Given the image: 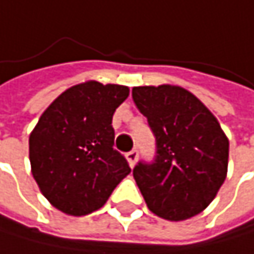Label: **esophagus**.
<instances>
[{"instance_id": "1", "label": "esophagus", "mask_w": 254, "mask_h": 254, "mask_svg": "<svg viewBox=\"0 0 254 254\" xmlns=\"http://www.w3.org/2000/svg\"><path fill=\"white\" fill-rule=\"evenodd\" d=\"M137 158H138V152H137V149H132V151H129L128 154H126V160H128V163H129L131 168H134V166H135Z\"/></svg>"}]
</instances>
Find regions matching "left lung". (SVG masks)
I'll return each mask as SVG.
<instances>
[{"label": "left lung", "instance_id": "1", "mask_svg": "<svg viewBox=\"0 0 254 254\" xmlns=\"http://www.w3.org/2000/svg\"><path fill=\"white\" fill-rule=\"evenodd\" d=\"M132 99L157 140L155 161L132 171L149 210L168 221L201 213L227 177L229 138L219 122L177 85L134 86Z\"/></svg>", "mask_w": 254, "mask_h": 254}]
</instances>
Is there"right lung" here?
I'll return each instance as SVG.
<instances>
[{
  "mask_svg": "<svg viewBox=\"0 0 254 254\" xmlns=\"http://www.w3.org/2000/svg\"><path fill=\"white\" fill-rule=\"evenodd\" d=\"M129 96L125 85L86 80L58 96L28 138L32 175L65 215L99 210L131 172L114 146L113 116Z\"/></svg>",
  "mask_w": 254,
  "mask_h": 254,
  "instance_id": "obj_1",
  "label": "right lung"
}]
</instances>
